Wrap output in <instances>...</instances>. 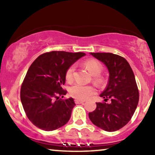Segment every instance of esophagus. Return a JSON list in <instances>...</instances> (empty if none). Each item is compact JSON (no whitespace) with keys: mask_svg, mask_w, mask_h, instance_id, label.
Returning <instances> with one entry per match:
<instances>
[{"mask_svg":"<svg viewBox=\"0 0 155 155\" xmlns=\"http://www.w3.org/2000/svg\"><path fill=\"white\" fill-rule=\"evenodd\" d=\"M75 102L76 104H83L84 102V101H82V100H78V99H75Z\"/></svg>","mask_w":155,"mask_h":155,"instance_id":"34e87169","label":"esophagus"}]
</instances>
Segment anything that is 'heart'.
I'll return each mask as SVG.
<instances>
[{"label": "heart", "instance_id": "heart-1", "mask_svg": "<svg viewBox=\"0 0 155 155\" xmlns=\"http://www.w3.org/2000/svg\"><path fill=\"white\" fill-rule=\"evenodd\" d=\"M85 66L92 75L96 76L95 80L100 81V78L98 76L102 72V65L98 61L94 59H90L85 62ZM75 65H73L68 68L65 73V79L68 82H71L73 80V74L75 71ZM96 92V90L93 86L84 85L82 84H75L70 88L69 93L71 96L78 100H86L90 99Z\"/></svg>", "mask_w": 155, "mask_h": 155}]
</instances>
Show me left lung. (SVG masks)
Listing matches in <instances>:
<instances>
[{
  "mask_svg": "<svg viewBox=\"0 0 155 155\" xmlns=\"http://www.w3.org/2000/svg\"><path fill=\"white\" fill-rule=\"evenodd\" d=\"M90 54L107 67L109 82L100 97L111 102H97L96 109L89 113V118L99 128L114 132L130 121L138 104L139 92L134 73L124 57L111 53Z\"/></svg>",
  "mask_w": 155,
  "mask_h": 155,
  "instance_id": "obj_1",
  "label": "left lung"
}]
</instances>
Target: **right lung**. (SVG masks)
I'll return each instance as SVG.
<instances>
[{"label":"right lung","mask_w":155,"mask_h":155,"mask_svg":"<svg viewBox=\"0 0 155 155\" xmlns=\"http://www.w3.org/2000/svg\"><path fill=\"white\" fill-rule=\"evenodd\" d=\"M84 55L54 51L31 63L21 86L20 99L27 118L37 128L54 130L71 118L75 104L71 97L62 99L67 93L62 87L67 70Z\"/></svg>","instance_id":"right-lung-1"}]
</instances>
